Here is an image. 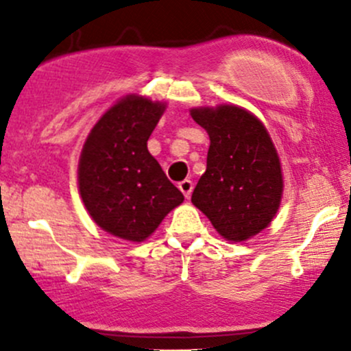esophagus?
<instances>
[{
	"label": "esophagus",
	"mask_w": 351,
	"mask_h": 351,
	"mask_svg": "<svg viewBox=\"0 0 351 351\" xmlns=\"http://www.w3.org/2000/svg\"><path fill=\"white\" fill-rule=\"evenodd\" d=\"M178 189L182 190V193L185 195V198H190L193 190V182L192 180H183V182L178 183Z\"/></svg>",
	"instance_id": "1"
}]
</instances>
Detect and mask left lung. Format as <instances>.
Masks as SVG:
<instances>
[{
  "label": "left lung",
  "instance_id": "left-lung-1",
  "mask_svg": "<svg viewBox=\"0 0 351 351\" xmlns=\"http://www.w3.org/2000/svg\"><path fill=\"white\" fill-rule=\"evenodd\" d=\"M210 137L207 169L192 202L229 241H244L271 222L280 205V159L263 123L244 108L192 110Z\"/></svg>",
  "mask_w": 351,
  "mask_h": 351
}]
</instances>
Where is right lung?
Returning <instances> with one entry per match:
<instances>
[{
	"label": "right lung",
	"instance_id": "add662e5",
	"mask_svg": "<svg viewBox=\"0 0 351 351\" xmlns=\"http://www.w3.org/2000/svg\"><path fill=\"white\" fill-rule=\"evenodd\" d=\"M162 112L165 105L147 98H123L98 120L81 153L77 180L84 207L101 229L127 241H144L183 202L147 151Z\"/></svg>",
	"mask_w": 351,
	"mask_h": 351
}]
</instances>
